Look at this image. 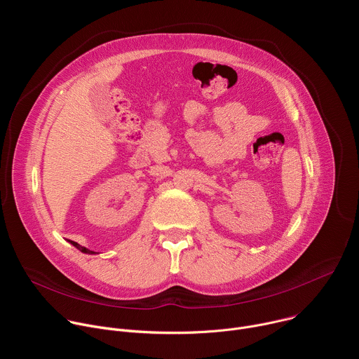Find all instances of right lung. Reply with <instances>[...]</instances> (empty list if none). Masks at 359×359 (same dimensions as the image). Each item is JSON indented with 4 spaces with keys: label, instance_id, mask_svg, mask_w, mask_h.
Here are the masks:
<instances>
[{
    "label": "right lung",
    "instance_id": "add662e5",
    "mask_svg": "<svg viewBox=\"0 0 359 359\" xmlns=\"http://www.w3.org/2000/svg\"><path fill=\"white\" fill-rule=\"evenodd\" d=\"M72 244L78 248V250H81L82 252H86V254H95V251H90V250H88L86 247H82V245H79L78 243H75V241H72Z\"/></svg>",
    "mask_w": 359,
    "mask_h": 359
}]
</instances>
